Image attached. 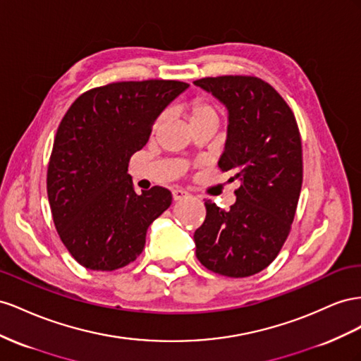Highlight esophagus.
<instances>
[{"label":"esophagus","instance_id":"esophagus-1","mask_svg":"<svg viewBox=\"0 0 361 361\" xmlns=\"http://www.w3.org/2000/svg\"><path fill=\"white\" fill-rule=\"evenodd\" d=\"M188 192L184 190V189H173L172 190V198H173V201H180V200H183V198H186L188 197Z\"/></svg>","mask_w":361,"mask_h":361}]
</instances>
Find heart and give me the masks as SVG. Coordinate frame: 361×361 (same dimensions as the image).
Returning <instances> with one entry per match:
<instances>
[{
	"label": "heart",
	"mask_w": 361,
	"mask_h": 361,
	"mask_svg": "<svg viewBox=\"0 0 361 361\" xmlns=\"http://www.w3.org/2000/svg\"><path fill=\"white\" fill-rule=\"evenodd\" d=\"M183 113L184 116L188 118L190 126H193V123L197 122H201V121H207V119H214L218 121V111H216V109L210 104L209 101H205L202 98H197L190 101L189 104H186L183 107ZM163 122V118H159L156 121V126H154V128H159L161 126Z\"/></svg>",
	"instance_id": "1"
}]
</instances>
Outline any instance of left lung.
<instances>
[{"label": "left lung", "mask_w": 361, "mask_h": 361, "mask_svg": "<svg viewBox=\"0 0 361 361\" xmlns=\"http://www.w3.org/2000/svg\"><path fill=\"white\" fill-rule=\"evenodd\" d=\"M193 83L228 110L218 164L240 181L230 210L205 201V221L193 234L197 257L212 272L250 276L275 260L289 235L302 186L300 130L287 102L260 78L222 75Z\"/></svg>", "instance_id": "8db88e82"}]
</instances>
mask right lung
<instances>
[{
	"instance_id": "obj_1",
	"label": "right lung",
	"mask_w": 361,
	"mask_h": 361,
	"mask_svg": "<svg viewBox=\"0 0 361 361\" xmlns=\"http://www.w3.org/2000/svg\"><path fill=\"white\" fill-rule=\"evenodd\" d=\"M188 87L175 80L110 83L80 95L61 119L47 192L60 239L81 266L115 271L135 262L148 226L171 205L164 188L135 192L128 161Z\"/></svg>"
}]
</instances>
